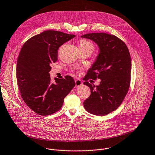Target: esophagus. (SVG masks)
<instances>
[{"mask_svg":"<svg viewBox=\"0 0 155 155\" xmlns=\"http://www.w3.org/2000/svg\"><path fill=\"white\" fill-rule=\"evenodd\" d=\"M75 87H80V86L82 85V81L81 80H79V79H77V80H75Z\"/></svg>","mask_w":155,"mask_h":155,"instance_id":"34e87169","label":"esophagus"}]
</instances>
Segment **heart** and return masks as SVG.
I'll list each match as a JSON object with an SVG mask.
<instances>
[{
	"instance_id": "heart-1",
	"label": "heart",
	"mask_w": 155,
	"mask_h": 155,
	"mask_svg": "<svg viewBox=\"0 0 155 155\" xmlns=\"http://www.w3.org/2000/svg\"><path fill=\"white\" fill-rule=\"evenodd\" d=\"M79 44H80V48H81V49H91L92 51L94 50L93 44L91 41H89L87 40H85V39L81 40L79 42Z\"/></svg>"
}]
</instances>
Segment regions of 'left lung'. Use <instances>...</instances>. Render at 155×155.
<instances>
[{
    "instance_id": "left-lung-1",
    "label": "left lung",
    "mask_w": 155,
    "mask_h": 155,
    "mask_svg": "<svg viewBox=\"0 0 155 155\" xmlns=\"http://www.w3.org/2000/svg\"><path fill=\"white\" fill-rule=\"evenodd\" d=\"M97 44L100 49L96 60L84 78L91 95L84 101L86 111L104 116L115 110L127 95L130 83L131 58L125 43L115 35L106 33H89L81 36ZM101 80L95 87L87 81Z\"/></svg>"
}]
</instances>
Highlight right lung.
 <instances>
[{"mask_svg":"<svg viewBox=\"0 0 155 155\" xmlns=\"http://www.w3.org/2000/svg\"><path fill=\"white\" fill-rule=\"evenodd\" d=\"M75 35L48 30L34 35L23 45L17 61V84L26 105L41 116L53 114L75 86L72 77L51 81V64L57 60L59 47Z\"/></svg>","mask_w":155,"mask_h":155,"instance_id":"1","label":"right lung"}]
</instances>
